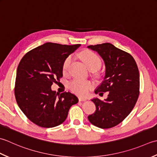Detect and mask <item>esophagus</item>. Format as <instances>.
<instances>
[{
  "mask_svg": "<svg viewBox=\"0 0 157 157\" xmlns=\"http://www.w3.org/2000/svg\"><path fill=\"white\" fill-rule=\"evenodd\" d=\"M86 100H87V99H86V98H81V97H79V98H78V100H79L80 101H85Z\"/></svg>",
  "mask_w": 157,
  "mask_h": 157,
  "instance_id": "esophagus-1",
  "label": "esophagus"
}]
</instances>
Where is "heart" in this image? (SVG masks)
Masks as SVG:
<instances>
[{"mask_svg": "<svg viewBox=\"0 0 157 157\" xmlns=\"http://www.w3.org/2000/svg\"><path fill=\"white\" fill-rule=\"evenodd\" d=\"M80 57L84 62L88 69H96L97 70L101 66V60L98 55L91 51H85L81 53ZM72 61V57L69 56L65 59L63 63V72H66ZM94 87V84L87 80H82L80 78H75L68 83V87L75 93L76 94L85 96L88 92Z\"/></svg>", "mask_w": 157, "mask_h": 157, "instance_id": "heart-1", "label": "heart"}]
</instances>
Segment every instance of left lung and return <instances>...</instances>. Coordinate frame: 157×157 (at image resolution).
<instances>
[{
	"mask_svg": "<svg viewBox=\"0 0 157 157\" xmlns=\"http://www.w3.org/2000/svg\"><path fill=\"white\" fill-rule=\"evenodd\" d=\"M96 52L104 60V81L95 93L103 95L109 92L104 101L93 98L96 107L95 113L88 116L91 124L101 129L117 125L129 114L135 106L140 93V73L133 57L110 43L87 47Z\"/></svg>",
	"mask_w": 157,
	"mask_h": 157,
	"instance_id": "8db88e82",
	"label": "left lung"
}]
</instances>
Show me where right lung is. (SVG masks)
<instances>
[{"instance_id":"1","label":"right lung","mask_w":157,"mask_h":157,"mask_svg":"<svg viewBox=\"0 0 157 157\" xmlns=\"http://www.w3.org/2000/svg\"><path fill=\"white\" fill-rule=\"evenodd\" d=\"M81 44L46 43L28 52L19 63L15 96L21 110L37 125L49 128L64 122L78 98L70 92L52 89L63 76V63Z\"/></svg>"}]
</instances>
